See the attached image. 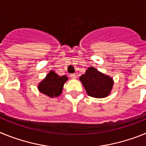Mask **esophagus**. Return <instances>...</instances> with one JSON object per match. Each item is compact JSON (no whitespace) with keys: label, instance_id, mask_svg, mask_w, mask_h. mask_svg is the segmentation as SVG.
<instances>
[{"label":"esophagus","instance_id":"esophagus-1","mask_svg":"<svg viewBox=\"0 0 146 146\" xmlns=\"http://www.w3.org/2000/svg\"><path fill=\"white\" fill-rule=\"evenodd\" d=\"M70 77H72V79H76V77H77V76H76L75 74H70Z\"/></svg>","mask_w":146,"mask_h":146}]
</instances>
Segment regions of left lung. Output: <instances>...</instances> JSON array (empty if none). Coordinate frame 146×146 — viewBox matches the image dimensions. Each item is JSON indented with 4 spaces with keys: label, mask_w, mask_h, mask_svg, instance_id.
I'll return each instance as SVG.
<instances>
[{
    "label": "left lung",
    "mask_w": 146,
    "mask_h": 146,
    "mask_svg": "<svg viewBox=\"0 0 146 146\" xmlns=\"http://www.w3.org/2000/svg\"><path fill=\"white\" fill-rule=\"evenodd\" d=\"M88 95L95 98L108 96L112 90L113 80L111 77L99 72L94 67L86 70V74L80 77Z\"/></svg>",
    "instance_id": "obj_1"
}]
</instances>
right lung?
<instances>
[{
	"mask_svg": "<svg viewBox=\"0 0 146 146\" xmlns=\"http://www.w3.org/2000/svg\"><path fill=\"white\" fill-rule=\"evenodd\" d=\"M67 80L66 76L60 77L55 72L50 71L45 79L39 83L38 90L50 97H56L61 94L63 86Z\"/></svg>",
	"mask_w": 146,
	"mask_h": 146,
	"instance_id": "right-lung-1",
	"label": "right lung"
}]
</instances>
